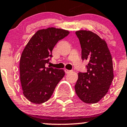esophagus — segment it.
Returning a JSON list of instances; mask_svg holds the SVG:
<instances>
[{
	"mask_svg": "<svg viewBox=\"0 0 127 127\" xmlns=\"http://www.w3.org/2000/svg\"><path fill=\"white\" fill-rule=\"evenodd\" d=\"M71 71H71V70H68V69H65V73H66V74H68V73L71 72Z\"/></svg>",
	"mask_w": 127,
	"mask_h": 127,
	"instance_id": "34e87169",
	"label": "esophagus"
}]
</instances>
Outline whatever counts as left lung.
<instances>
[{
    "mask_svg": "<svg viewBox=\"0 0 127 127\" xmlns=\"http://www.w3.org/2000/svg\"><path fill=\"white\" fill-rule=\"evenodd\" d=\"M81 47V58L87 60L86 73L79 72L75 93L83 102L96 103L108 93L114 79L112 58L105 40L90 31L75 32Z\"/></svg>",
    "mask_w": 127,
    "mask_h": 127,
    "instance_id": "obj_1",
    "label": "left lung"
}]
</instances>
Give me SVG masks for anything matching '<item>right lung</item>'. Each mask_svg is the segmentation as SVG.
Returning a JSON list of instances; mask_svg holds the SVG:
<instances>
[{"label": "right lung", "mask_w": 127, "mask_h": 127, "mask_svg": "<svg viewBox=\"0 0 127 127\" xmlns=\"http://www.w3.org/2000/svg\"><path fill=\"white\" fill-rule=\"evenodd\" d=\"M69 32L50 27L37 31L25 46L19 62L20 81L23 94L30 102L41 104L52 96L65 75L64 69L46 67L52 50L59 40Z\"/></svg>", "instance_id": "add662e5"}]
</instances>
